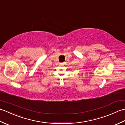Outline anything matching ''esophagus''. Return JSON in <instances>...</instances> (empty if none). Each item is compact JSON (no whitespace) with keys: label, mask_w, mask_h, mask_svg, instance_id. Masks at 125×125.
Returning a JSON list of instances; mask_svg holds the SVG:
<instances>
[{"label":"esophagus","mask_w":125,"mask_h":125,"mask_svg":"<svg viewBox=\"0 0 125 125\" xmlns=\"http://www.w3.org/2000/svg\"><path fill=\"white\" fill-rule=\"evenodd\" d=\"M60 64L61 65H63V64H64V63H60Z\"/></svg>","instance_id":"34e87169"}]
</instances>
